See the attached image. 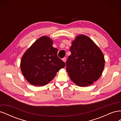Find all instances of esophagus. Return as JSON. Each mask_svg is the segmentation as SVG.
Returning <instances> with one entry per match:
<instances>
[{
	"label": "esophagus",
	"mask_w": 121,
	"mask_h": 121,
	"mask_svg": "<svg viewBox=\"0 0 121 121\" xmlns=\"http://www.w3.org/2000/svg\"><path fill=\"white\" fill-rule=\"evenodd\" d=\"M62 60H63L64 62H65V61H66V58L65 57H64L63 59H62Z\"/></svg>",
	"instance_id": "1"
}]
</instances>
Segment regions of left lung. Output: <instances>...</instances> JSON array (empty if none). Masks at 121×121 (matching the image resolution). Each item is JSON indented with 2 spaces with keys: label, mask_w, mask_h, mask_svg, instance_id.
Returning <instances> with one entry per match:
<instances>
[{
  "label": "left lung",
  "mask_w": 121,
  "mask_h": 121,
  "mask_svg": "<svg viewBox=\"0 0 121 121\" xmlns=\"http://www.w3.org/2000/svg\"><path fill=\"white\" fill-rule=\"evenodd\" d=\"M71 54L66 61V69L77 85H90L99 78L104 67V57L100 48L89 37L80 35L72 43Z\"/></svg>",
  "instance_id": "obj_1"
}]
</instances>
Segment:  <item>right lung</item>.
Returning a JSON list of instances; mask_svg holds the SVG:
<instances>
[{
    "instance_id": "add662e5",
    "label": "right lung",
    "mask_w": 121,
    "mask_h": 121,
    "mask_svg": "<svg viewBox=\"0 0 121 121\" xmlns=\"http://www.w3.org/2000/svg\"><path fill=\"white\" fill-rule=\"evenodd\" d=\"M49 37L42 36L25 52L21 69L27 81L34 86H43L53 79L56 73L65 66L57 56L58 49L52 46Z\"/></svg>"
}]
</instances>
